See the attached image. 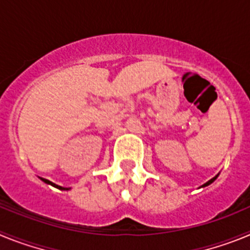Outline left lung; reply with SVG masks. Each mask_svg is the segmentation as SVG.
<instances>
[{
  "label": "left lung",
  "instance_id": "1",
  "mask_svg": "<svg viewBox=\"0 0 250 250\" xmlns=\"http://www.w3.org/2000/svg\"><path fill=\"white\" fill-rule=\"evenodd\" d=\"M216 178H218V175H216V176H214V178L213 179H210V180H209V182H207V183H205V184H203L202 185V187L203 188H204V187H208V185H210L211 184V183H213L214 182V180H215V179Z\"/></svg>",
  "mask_w": 250,
  "mask_h": 250
}]
</instances>
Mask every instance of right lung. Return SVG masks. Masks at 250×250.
I'll use <instances>...</instances> for the list:
<instances>
[{
    "label": "right lung",
    "instance_id": "obj_1",
    "mask_svg": "<svg viewBox=\"0 0 250 250\" xmlns=\"http://www.w3.org/2000/svg\"><path fill=\"white\" fill-rule=\"evenodd\" d=\"M41 180H42L43 183H46V184H50V185H52V187L57 188V189H60V190H68V189H70V188H62V187H60V185L54 184V183L50 182V180H47V179H42V178H41Z\"/></svg>",
    "mask_w": 250,
    "mask_h": 250
}]
</instances>
